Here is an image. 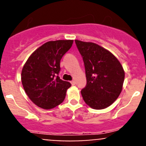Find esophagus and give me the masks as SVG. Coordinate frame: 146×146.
<instances>
[{
	"label": "esophagus",
	"instance_id": "obj_1",
	"mask_svg": "<svg viewBox=\"0 0 146 146\" xmlns=\"http://www.w3.org/2000/svg\"><path fill=\"white\" fill-rule=\"evenodd\" d=\"M70 83H71L72 85H75V84H76V81H75V80H72V81H70Z\"/></svg>",
	"mask_w": 146,
	"mask_h": 146
}]
</instances>
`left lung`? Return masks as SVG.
<instances>
[{
	"instance_id": "1",
	"label": "left lung",
	"mask_w": 146,
	"mask_h": 146,
	"mask_svg": "<svg viewBox=\"0 0 146 146\" xmlns=\"http://www.w3.org/2000/svg\"><path fill=\"white\" fill-rule=\"evenodd\" d=\"M85 64L87 85L81 90L85 102L103 110L114 102L123 88L125 73L117 57L104 47L76 39Z\"/></svg>"
}]
</instances>
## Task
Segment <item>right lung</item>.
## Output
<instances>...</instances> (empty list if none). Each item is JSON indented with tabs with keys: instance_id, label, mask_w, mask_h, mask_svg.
<instances>
[{
	"instance_id": "obj_1",
	"label": "right lung",
	"mask_w": 146,
	"mask_h": 146,
	"mask_svg": "<svg viewBox=\"0 0 146 146\" xmlns=\"http://www.w3.org/2000/svg\"><path fill=\"white\" fill-rule=\"evenodd\" d=\"M73 43L70 39L46 42L29 56L23 66V88L30 100L39 107L51 110L64 102L71 85L58 77L60 61Z\"/></svg>"
}]
</instances>
